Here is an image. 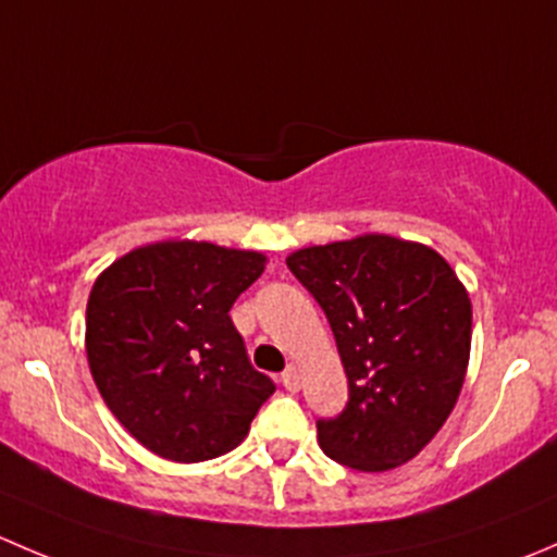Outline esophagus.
Returning a JSON list of instances; mask_svg holds the SVG:
<instances>
[{"mask_svg":"<svg viewBox=\"0 0 557 557\" xmlns=\"http://www.w3.org/2000/svg\"><path fill=\"white\" fill-rule=\"evenodd\" d=\"M283 385H285V391H290V393L299 391V385H301L299 369H296V367L285 369V372H283Z\"/></svg>","mask_w":557,"mask_h":557,"instance_id":"esophagus-1","label":"esophagus"}]
</instances>
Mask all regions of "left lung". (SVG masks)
<instances>
[{"mask_svg": "<svg viewBox=\"0 0 557 557\" xmlns=\"http://www.w3.org/2000/svg\"><path fill=\"white\" fill-rule=\"evenodd\" d=\"M334 331L347 374L342 414L318 420L329 458L387 471L450 418L471 350V301L431 247L387 234L314 245L285 258Z\"/></svg>", "mask_w": 557, "mask_h": 557, "instance_id": "left-lung-1", "label": "left lung"}]
</instances>
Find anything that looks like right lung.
<instances>
[{"mask_svg":"<svg viewBox=\"0 0 557 557\" xmlns=\"http://www.w3.org/2000/svg\"><path fill=\"white\" fill-rule=\"evenodd\" d=\"M263 267L256 250L166 239L97 277L88 367L110 412L150 453L199 463L234 450L274 393L228 318Z\"/></svg>","mask_w":557,"mask_h":557,"instance_id":"1","label":"right lung"}]
</instances>
